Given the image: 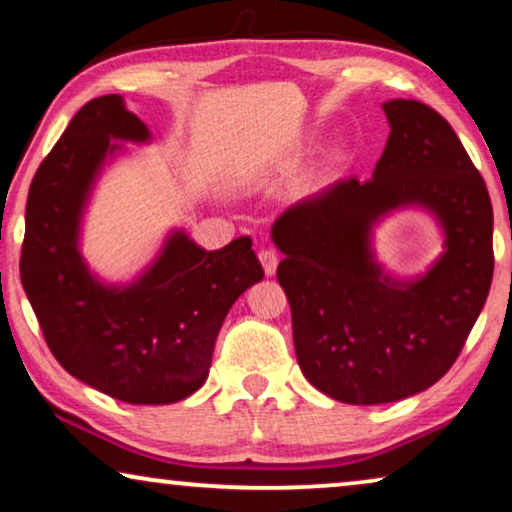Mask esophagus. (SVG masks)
Here are the masks:
<instances>
[{"mask_svg": "<svg viewBox=\"0 0 512 512\" xmlns=\"http://www.w3.org/2000/svg\"><path fill=\"white\" fill-rule=\"evenodd\" d=\"M258 258H261V265H263V270H265V275L268 277H272L277 272V263H279V258H277V254L272 249H263L261 254H258Z\"/></svg>", "mask_w": 512, "mask_h": 512, "instance_id": "34e87169", "label": "esophagus"}]
</instances>
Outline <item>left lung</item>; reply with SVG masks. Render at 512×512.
Returning a JSON list of instances; mask_svg holds the SVG:
<instances>
[{
    "instance_id": "left-lung-1",
    "label": "left lung",
    "mask_w": 512,
    "mask_h": 512,
    "mask_svg": "<svg viewBox=\"0 0 512 512\" xmlns=\"http://www.w3.org/2000/svg\"><path fill=\"white\" fill-rule=\"evenodd\" d=\"M373 179H349L272 226L300 370L335 401L377 405L436 384L466 345L494 275L492 200L452 125L417 100L384 102ZM401 204L444 221L448 251L417 283L382 278L367 230Z\"/></svg>"
}]
</instances>
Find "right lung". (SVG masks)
Listing matches in <instances>:
<instances>
[{
  "mask_svg": "<svg viewBox=\"0 0 512 512\" xmlns=\"http://www.w3.org/2000/svg\"><path fill=\"white\" fill-rule=\"evenodd\" d=\"M149 130L118 95L95 97L41 160L25 209L20 282L48 349L69 375L135 405L177 403L207 380L226 314L263 268L249 237L205 251L174 233L135 284L90 277L76 249L83 202L111 139Z\"/></svg>",
  "mask_w": 512,
  "mask_h": 512,
  "instance_id": "right-lung-1",
  "label": "right lung"
}]
</instances>
